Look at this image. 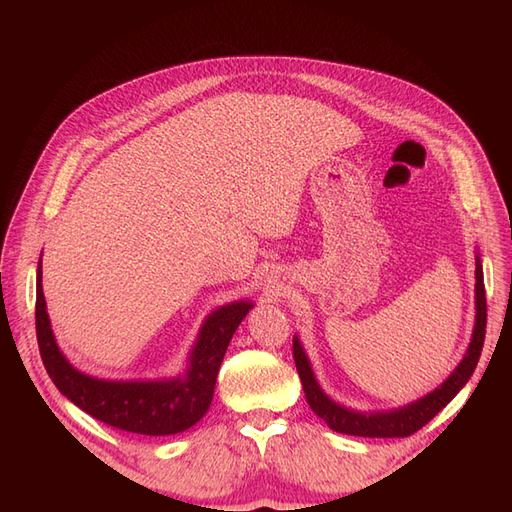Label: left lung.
Segmentation results:
<instances>
[{"instance_id": "left-lung-1", "label": "left lung", "mask_w": 512, "mask_h": 512, "mask_svg": "<svg viewBox=\"0 0 512 512\" xmlns=\"http://www.w3.org/2000/svg\"><path fill=\"white\" fill-rule=\"evenodd\" d=\"M476 284H474V329L470 346L463 354L459 365L451 371L438 389L423 395L421 399L410 401L406 406H399L393 410H352L348 406H342L339 401L331 399L322 391L320 382L316 380V374L309 363V356L305 354V348L301 344L299 335L292 337V354L294 363H297L299 378L305 391V399L309 408H312L324 423H327L333 431L348 433V436H361V438H408L414 431L427 425L433 416H436L448 401H451L470 376L474 374L476 363L480 359V350L485 344V327H487V299H485V282H483V262L476 254Z\"/></svg>"}]
</instances>
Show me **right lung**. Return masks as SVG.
Wrapping results in <instances>:
<instances>
[{
  "mask_svg": "<svg viewBox=\"0 0 512 512\" xmlns=\"http://www.w3.org/2000/svg\"><path fill=\"white\" fill-rule=\"evenodd\" d=\"M254 301L241 299L205 318L179 376L156 380H104L76 369L61 352L42 292V260L36 271V335L42 363L61 395L98 421L143 436H175L196 425L211 406L226 348Z\"/></svg>",
  "mask_w": 512,
  "mask_h": 512,
  "instance_id": "right-lung-1",
  "label": "right lung"
}]
</instances>
